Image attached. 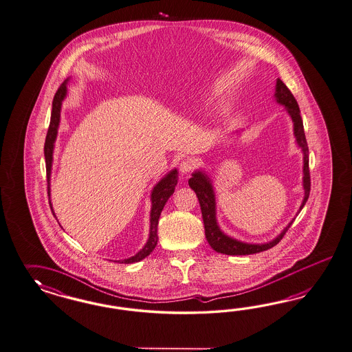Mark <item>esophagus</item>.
I'll return each instance as SVG.
<instances>
[{
    "label": "esophagus",
    "mask_w": 352,
    "mask_h": 352,
    "mask_svg": "<svg viewBox=\"0 0 352 352\" xmlns=\"http://www.w3.org/2000/svg\"><path fill=\"white\" fill-rule=\"evenodd\" d=\"M196 169V162L195 161L188 160H183L181 162V165H179V171H181L182 174H184V175H187V174H190L192 171Z\"/></svg>",
    "instance_id": "34e87169"
}]
</instances>
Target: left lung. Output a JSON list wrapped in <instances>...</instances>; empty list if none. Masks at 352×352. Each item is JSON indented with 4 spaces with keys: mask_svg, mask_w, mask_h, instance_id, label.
<instances>
[{
    "mask_svg": "<svg viewBox=\"0 0 352 352\" xmlns=\"http://www.w3.org/2000/svg\"><path fill=\"white\" fill-rule=\"evenodd\" d=\"M276 96L277 103L285 106V109L288 111L290 118L293 120L294 124V135L297 139L299 147L303 151V188H305V197L299 210L305 206L309 196V190H311V179H309V146L307 140L305 135V129H303V121L300 118V111H299L298 103L296 100L292 91L289 90L287 85L277 78L276 82ZM188 184L192 190L196 193L200 208H201V214H203L204 227H205V236L209 243V245L213 248L215 252L222 253V254H228V256H248V254H256L259 252H265L267 249H271L272 246L276 245L280 243V240L287 234L289 227L293 222L288 224V227L277 236L275 240L267 243V244H246L237 241L232 237L224 234L221 228L218 227L217 219H215V197H214L213 186L209 181V178L201 173L196 171L192 174V178L188 181Z\"/></svg>",
    "mask_w": 352,
    "mask_h": 352,
    "instance_id": "1",
    "label": "left lung"
}]
</instances>
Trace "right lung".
<instances>
[{"instance_id":"right-lung-1","label":"right lung","mask_w":352,"mask_h":352,"mask_svg":"<svg viewBox=\"0 0 352 352\" xmlns=\"http://www.w3.org/2000/svg\"><path fill=\"white\" fill-rule=\"evenodd\" d=\"M64 81L62 85L58 87L53 99V109H52V118H50V125L45 139V162H46V175H47V182L50 181V173H52V164H53V149L54 142L56 139V133H58V126H59V120H60V108H62V100L67 94V86ZM178 182V171L171 170L165 178H162L153 188L151 200H152V209H151V228H149V237L147 244L144 248L138 252L135 256H130L128 259L118 261L120 263H134L139 262L143 258L149 256L155 246L157 244V224H159V218H160L161 212L168 201V199L174 193L175 186ZM47 195L50 197V183L47 186ZM50 203V201H49ZM53 212V208H52ZM55 215V214H54Z\"/></svg>"}]
</instances>
